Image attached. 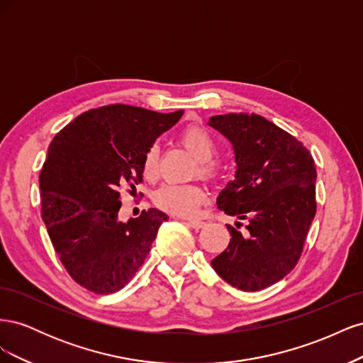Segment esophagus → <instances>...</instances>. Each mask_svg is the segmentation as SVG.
<instances>
[{
	"label": "esophagus",
	"mask_w": 363,
	"mask_h": 363,
	"mask_svg": "<svg viewBox=\"0 0 363 363\" xmlns=\"http://www.w3.org/2000/svg\"><path fill=\"white\" fill-rule=\"evenodd\" d=\"M186 224H188L192 228H195V230H200V228L204 227V223L199 221V219H188V221H186Z\"/></svg>",
	"instance_id": "esophagus-1"
}]
</instances>
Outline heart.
Wrapping results in <instances>:
<instances>
[{"label":"heart","mask_w":363,"mask_h":363,"mask_svg":"<svg viewBox=\"0 0 363 363\" xmlns=\"http://www.w3.org/2000/svg\"><path fill=\"white\" fill-rule=\"evenodd\" d=\"M180 142L191 155L199 160V172L204 177H213L216 167L211 162L216 152V144L207 130L199 125L184 128ZM142 172L147 179H155L157 174V148L151 147L142 162ZM207 200V194L196 184L167 183L160 186L155 194V203L172 215L192 216Z\"/></svg>","instance_id":"heart-1"}]
</instances>
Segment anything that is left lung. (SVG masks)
I'll use <instances>...</instances> for the list:
<instances>
[{"mask_svg":"<svg viewBox=\"0 0 363 363\" xmlns=\"http://www.w3.org/2000/svg\"><path fill=\"white\" fill-rule=\"evenodd\" d=\"M235 151V180L216 204L247 219V233L228 225V247L211 263L233 288L262 291L280 281L298 262L316 213V169L301 142L255 113L216 115L207 123ZM240 223H236V227Z\"/></svg>","mask_w":363,"mask_h":363,"instance_id":"1","label":"left lung"}]
</instances>
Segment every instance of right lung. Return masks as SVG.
Instances as JSON below:
<instances>
[{
	"mask_svg": "<svg viewBox=\"0 0 363 363\" xmlns=\"http://www.w3.org/2000/svg\"><path fill=\"white\" fill-rule=\"evenodd\" d=\"M182 115L103 106L77 116L51 140L39 175L42 219L63 267L87 291L123 289L168 221L164 212L148 208L121 223L119 191H136L145 152Z\"/></svg>",
	"mask_w": 363,
	"mask_h": 363,
	"instance_id": "1",
	"label": "right lung"
}]
</instances>
